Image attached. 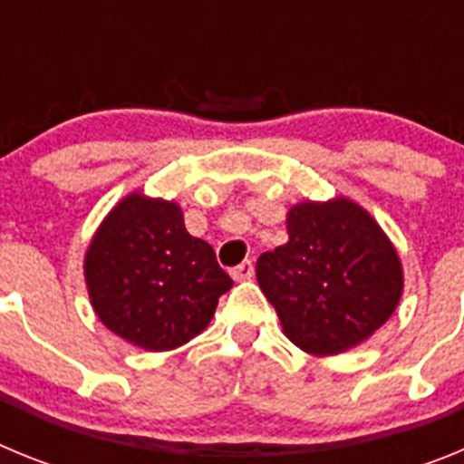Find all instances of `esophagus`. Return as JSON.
<instances>
[{"label": "esophagus", "mask_w": 464, "mask_h": 464, "mask_svg": "<svg viewBox=\"0 0 464 464\" xmlns=\"http://www.w3.org/2000/svg\"><path fill=\"white\" fill-rule=\"evenodd\" d=\"M253 274H256V267H253L251 260H244L241 265H237V267L232 269V278H235V281H251Z\"/></svg>", "instance_id": "obj_1"}]
</instances>
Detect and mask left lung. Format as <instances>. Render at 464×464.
Here are the masks:
<instances>
[{
	"instance_id": "8db88e82",
	"label": "left lung",
	"mask_w": 464,
	"mask_h": 464,
	"mask_svg": "<svg viewBox=\"0 0 464 464\" xmlns=\"http://www.w3.org/2000/svg\"><path fill=\"white\" fill-rule=\"evenodd\" d=\"M256 276L290 342L314 355L372 337L401 295L395 248L348 199L290 208L288 244L262 253Z\"/></svg>"
}]
</instances>
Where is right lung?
Instances as JSON below:
<instances>
[{"instance_id":"right-lung-1","label":"right lung","mask_w":464,"mask_h":464,"mask_svg":"<svg viewBox=\"0 0 464 464\" xmlns=\"http://www.w3.org/2000/svg\"><path fill=\"white\" fill-rule=\"evenodd\" d=\"M100 321L146 351H169L211 321L232 278L211 246L188 235L174 202L130 195L106 216L85 256Z\"/></svg>"}]
</instances>
